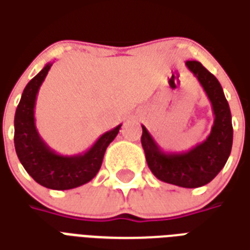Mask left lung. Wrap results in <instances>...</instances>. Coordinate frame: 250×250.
I'll return each mask as SVG.
<instances>
[{
    "label": "left lung",
    "instance_id": "1",
    "mask_svg": "<svg viewBox=\"0 0 250 250\" xmlns=\"http://www.w3.org/2000/svg\"><path fill=\"white\" fill-rule=\"evenodd\" d=\"M185 64L197 77L211 103L214 123L209 136L188 151L166 152L142 125L141 142L147 165L159 181L194 188L209 184L225 166L233 145V125L230 108L217 77L199 62L188 60Z\"/></svg>",
    "mask_w": 250,
    "mask_h": 250
}]
</instances>
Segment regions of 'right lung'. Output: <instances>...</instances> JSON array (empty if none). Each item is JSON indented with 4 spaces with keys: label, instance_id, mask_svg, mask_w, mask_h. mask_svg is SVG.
Listing matches in <instances>:
<instances>
[{
    "label": "right lung",
    "instance_id": "obj_1",
    "mask_svg": "<svg viewBox=\"0 0 250 250\" xmlns=\"http://www.w3.org/2000/svg\"><path fill=\"white\" fill-rule=\"evenodd\" d=\"M51 66L52 62H48L26 84L21 95L14 115V147L21 165L37 184L53 190H69L87 184L98 174L104 152L116 138L122 125L104 132L83 154L68 157L53 151L42 141L35 122L37 93Z\"/></svg>",
    "mask_w": 250,
    "mask_h": 250
}]
</instances>
